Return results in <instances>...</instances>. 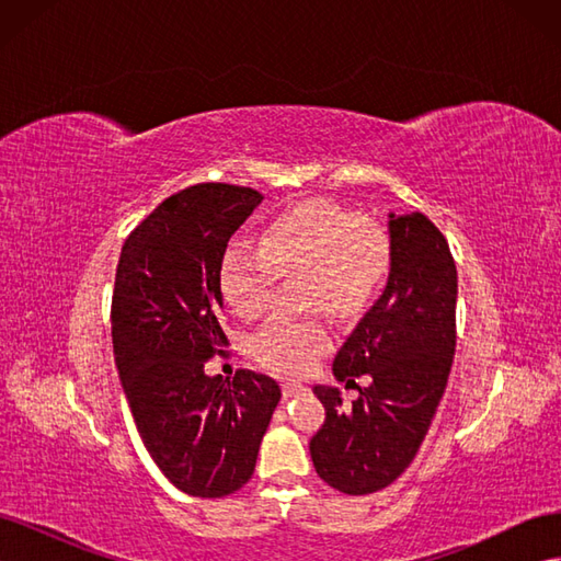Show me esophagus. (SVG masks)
<instances>
[{
  "label": "esophagus",
  "instance_id": "34e87169",
  "mask_svg": "<svg viewBox=\"0 0 561 561\" xmlns=\"http://www.w3.org/2000/svg\"><path fill=\"white\" fill-rule=\"evenodd\" d=\"M304 390H307V386H304V383L283 381V396H285V398H295V396L304 393Z\"/></svg>",
  "mask_w": 561,
  "mask_h": 561
}]
</instances>
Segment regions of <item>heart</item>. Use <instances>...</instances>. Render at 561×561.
Wrapping results in <instances>:
<instances>
[{
  "label": "heart",
  "instance_id": "obj_1",
  "mask_svg": "<svg viewBox=\"0 0 561 561\" xmlns=\"http://www.w3.org/2000/svg\"><path fill=\"white\" fill-rule=\"evenodd\" d=\"M388 266L390 241L379 222L325 198H311L276 217L266 227L262 245L231 241L219 285L236 313L257 318L278 276L307 274L311 307L325 304L339 313H353L377 293ZM330 346V328L318 318H271L250 336L257 363L290 377L309 371Z\"/></svg>",
  "mask_w": 561,
  "mask_h": 561
}]
</instances>
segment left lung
<instances>
[{
	"label": "left lung",
	"mask_w": 561,
	"mask_h": 561,
	"mask_svg": "<svg viewBox=\"0 0 561 561\" xmlns=\"http://www.w3.org/2000/svg\"><path fill=\"white\" fill-rule=\"evenodd\" d=\"M390 268L381 297L336 351L334 377L369 375L351 410L339 388L316 386L325 423L311 437L320 480L363 496L396 482L426 437L456 348V264L421 213L388 215Z\"/></svg>",
	"instance_id": "obj_1"
}]
</instances>
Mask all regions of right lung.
Listing matches in <instances>:
<instances>
[{
  "mask_svg": "<svg viewBox=\"0 0 561 561\" xmlns=\"http://www.w3.org/2000/svg\"><path fill=\"white\" fill-rule=\"evenodd\" d=\"M250 186L203 182L168 196L130 231L116 266L112 344L135 426L180 491L222 499L254 472L280 400L252 369L203 371L229 344L219 271L233 231L262 203Z\"/></svg>",
  "mask_w": 561,
  "mask_h": 561,
  "instance_id": "add662e5",
  "label": "right lung"
}]
</instances>
